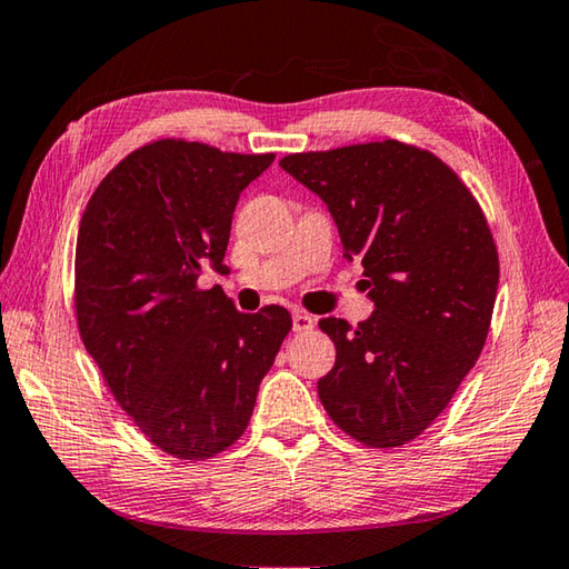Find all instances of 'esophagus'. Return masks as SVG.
Wrapping results in <instances>:
<instances>
[{
    "mask_svg": "<svg viewBox=\"0 0 569 569\" xmlns=\"http://www.w3.org/2000/svg\"><path fill=\"white\" fill-rule=\"evenodd\" d=\"M315 325H317V319L312 315H307V312H295L292 315V329L295 331H309V329H315Z\"/></svg>",
    "mask_w": 569,
    "mask_h": 569,
    "instance_id": "obj_1",
    "label": "esophagus"
}]
</instances>
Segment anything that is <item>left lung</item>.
I'll list each match as a JSON object with an SVG mask.
<instances>
[{
  "mask_svg": "<svg viewBox=\"0 0 569 569\" xmlns=\"http://www.w3.org/2000/svg\"><path fill=\"white\" fill-rule=\"evenodd\" d=\"M280 166L327 202L377 305L359 327L319 321L337 347L321 406L359 443L399 448L451 403L483 351L500 277L488 220L441 158L393 138Z\"/></svg>",
  "mask_w": 569,
  "mask_h": 569,
  "instance_id": "left-lung-1",
  "label": "left lung"
}]
</instances>
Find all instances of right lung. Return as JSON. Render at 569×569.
<instances>
[{
  "label": "right lung",
  "instance_id": "right-lung-1",
  "mask_svg": "<svg viewBox=\"0 0 569 569\" xmlns=\"http://www.w3.org/2000/svg\"><path fill=\"white\" fill-rule=\"evenodd\" d=\"M274 153H228L160 138L128 153L79 224L73 307L86 351L148 441L180 460L222 453L244 433L257 389L292 317L242 315L220 274L240 192Z\"/></svg>",
  "mask_w": 569,
  "mask_h": 569
}]
</instances>
